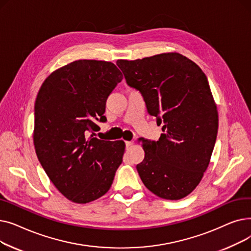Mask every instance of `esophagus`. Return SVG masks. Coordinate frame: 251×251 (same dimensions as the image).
<instances>
[{
    "label": "esophagus",
    "instance_id": "obj_1",
    "mask_svg": "<svg viewBox=\"0 0 251 251\" xmlns=\"http://www.w3.org/2000/svg\"><path fill=\"white\" fill-rule=\"evenodd\" d=\"M125 143H126V147H127V148H130L131 146H133L134 141H132V140H128V141H126Z\"/></svg>",
    "mask_w": 251,
    "mask_h": 251
}]
</instances>
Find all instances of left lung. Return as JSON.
<instances>
[{"instance_id": "left-lung-1", "label": "left lung", "mask_w": 251, "mask_h": 251, "mask_svg": "<svg viewBox=\"0 0 251 251\" xmlns=\"http://www.w3.org/2000/svg\"><path fill=\"white\" fill-rule=\"evenodd\" d=\"M129 86L138 89L151 116L162 124L157 141L143 139L136 166L146 187L164 200L190 194L208 167L218 134L217 104L199 65L179 52L118 60Z\"/></svg>"}]
</instances>
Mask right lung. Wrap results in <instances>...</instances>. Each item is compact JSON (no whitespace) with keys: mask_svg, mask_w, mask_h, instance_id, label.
<instances>
[{"mask_svg":"<svg viewBox=\"0 0 251 251\" xmlns=\"http://www.w3.org/2000/svg\"><path fill=\"white\" fill-rule=\"evenodd\" d=\"M123 74L112 62L77 60L51 72L34 104L33 144L55 187L75 203L107 193L121 165L125 142L88 134L104 121L105 101Z\"/></svg>","mask_w":251,"mask_h":251,"instance_id":"1","label":"right lung"}]
</instances>
